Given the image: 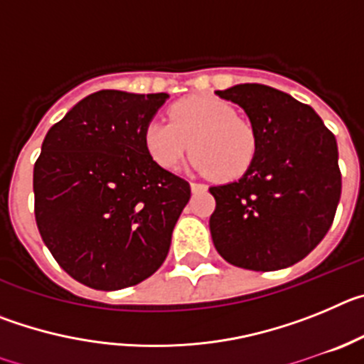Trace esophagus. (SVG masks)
<instances>
[{
    "mask_svg": "<svg viewBox=\"0 0 364 364\" xmlns=\"http://www.w3.org/2000/svg\"><path fill=\"white\" fill-rule=\"evenodd\" d=\"M189 186H191V191H195V193H197V191H205V188H208V186H205V184H198V182H191V184H189Z\"/></svg>",
    "mask_w": 364,
    "mask_h": 364,
    "instance_id": "esophagus-1",
    "label": "esophagus"
}]
</instances>
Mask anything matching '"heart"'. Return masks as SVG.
<instances>
[{
    "mask_svg": "<svg viewBox=\"0 0 364 364\" xmlns=\"http://www.w3.org/2000/svg\"><path fill=\"white\" fill-rule=\"evenodd\" d=\"M169 122L151 120L144 146L164 169H175L189 153L193 167L217 180H235L250 169L257 151L253 125L233 105L213 96H188L169 107Z\"/></svg>",
    "mask_w": 364,
    "mask_h": 364,
    "instance_id": "heart-1",
    "label": "heart"
}]
</instances>
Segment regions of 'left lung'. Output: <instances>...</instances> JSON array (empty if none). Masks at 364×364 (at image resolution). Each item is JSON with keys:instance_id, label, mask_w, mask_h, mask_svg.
I'll list each match as a JSON object with an SVG mask.
<instances>
[{"instance_id": "left-lung-1", "label": "left lung", "mask_w": 364, "mask_h": 364, "mask_svg": "<svg viewBox=\"0 0 364 364\" xmlns=\"http://www.w3.org/2000/svg\"><path fill=\"white\" fill-rule=\"evenodd\" d=\"M215 95L242 107L257 133L250 169L210 188L217 202L210 218L215 247L239 268H288L324 239L336 217V136L310 105L273 87L240 83Z\"/></svg>"}]
</instances>
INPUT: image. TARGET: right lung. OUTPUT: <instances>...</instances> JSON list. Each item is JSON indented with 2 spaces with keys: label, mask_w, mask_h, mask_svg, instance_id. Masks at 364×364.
Here are the masks:
<instances>
[{
  "label": "right lung",
  "mask_w": 364,
  "mask_h": 364,
  "mask_svg": "<svg viewBox=\"0 0 364 364\" xmlns=\"http://www.w3.org/2000/svg\"><path fill=\"white\" fill-rule=\"evenodd\" d=\"M169 95L98 91L54 124L34 164V215L56 262L95 290H122L166 260L191 197L160 167L144 129Z\"/></svg>",
  "instance_id": "obj_1"
}]
</instances>
